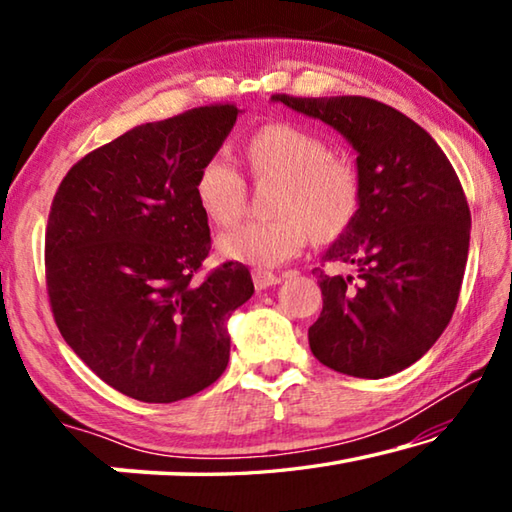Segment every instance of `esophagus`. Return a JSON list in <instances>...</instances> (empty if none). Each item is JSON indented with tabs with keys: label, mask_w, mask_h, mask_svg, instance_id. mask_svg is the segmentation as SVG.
Segmentation results:
<instances>
[{
	"label": "esophagus",
	"mask_w": 512,
	"mask_h": 512,
	"mask_svg": "<svg viewBox=\"0 0 512 512\" xmlns=\"http://www.w3.org/2000/svg\"><path fill=\"white\" fill-rule=\"evenodd\" d=\"M253 282H255L257 289H266V287H275V284H280L282 277L271 273V271H262V268H255Z\"/></svg>",
	"instance_id": "34e87169"
}]
</instances>
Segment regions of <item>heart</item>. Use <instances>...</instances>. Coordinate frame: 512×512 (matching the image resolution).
Returning <instances> with one entry per match:
<instances>
[{
    "instance_id": "1",
    "label": "heart",
    "mask_w": 512,
    "mask_h": 512,
    "mask_svg": "<svg viewBox=\"0 0 512 512\" xmlns=\"http://www.w3.org/2000/svg\"><path fill=\"white\" fill-rule=\"evenodd\" d=\"M257 178H280L273 219H255L225 232L219 250L225 259L273 268L316 241L336 239L352 223L361 201L354 162L329 153L323 137L293 124H268L246 144ZM196 201L216 225L237 223L246 210V180L228 153H214L196 176Z\"/></svg>"
}]
</instances>
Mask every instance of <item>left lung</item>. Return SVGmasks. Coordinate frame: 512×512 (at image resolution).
<instances>
[{
    "label": "left lung",
    "instance_id": "1",
    "mask_svg": "<svg viewBox=\"0 0 512 512\" xmlns=\"http://www.w3.org/2000/svg\"><path fill=\"white\" fill-rule=\"evenodd\" d=\"M271 99L325 121L357 151L359 210L323 255L354 275L318 268L323 311L309 348L343 375H395L427 354L456 309L472 225L461 180L436 140L386 103Z\"/></svg>",
    "mask_w": 512,
    "mask_h": 512
}]
</instances>
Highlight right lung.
Returning <instances> with one entry per match:
<instances>
[{
    "label": "right lung",
    "instance_id": "obj_1",
    "mask_svg": "<svg viewBox=\"0 0 512 512\" xmlns=\"http://www.w3.org/2000/svg\"><path fill=\"white\" fill-rule=\"evenodd\" d=\"M239 112L216 103L135 126L76 162L51 203L56 325L94 375L133 400L169 404L214 384L230 359L228 318L255 293L239 262L194 280L212 244L196 176Z\"/></svg>",
    "mask_w": 512,
    "mask_h": 512
}]
</instances>
